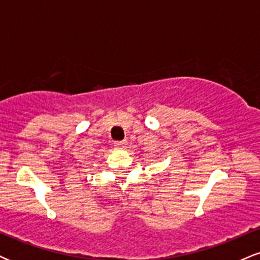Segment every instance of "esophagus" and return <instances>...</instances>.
<instances>
[{
    "instance_id": "obj_1",
    "label": "esophagus",
    "mask_w": 260,
    "mask_h": 260,
    "mask_svg": "<svg viewBox=\"0 0 260 260\" xmlns=\"http://www.w3.org/2000/svg\"><path fill=\"white\" fill-rule=\"evenodd\" d=\"M113 144H115L116 148L124 149V148H127L128 143H127V140H118V142H115V143H113Z\"/></svg>"
}]
</instances>
